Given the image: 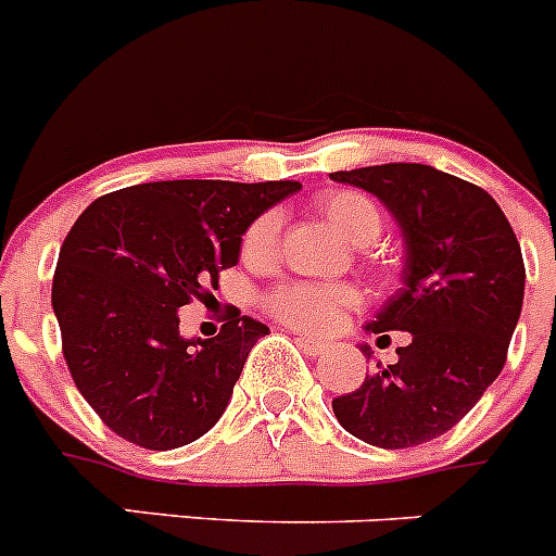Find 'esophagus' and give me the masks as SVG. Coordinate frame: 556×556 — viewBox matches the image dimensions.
I'll use <instances>...</instances> for the list:
<instances>
[{"instance_id": "34e87169", "label": "esophagus", "mask_w": 556, "mask_h": 556, "mask_svg": "<svg viewBox=\"0 0 556 556\" xmlns=\"http://www.w3.org/2000/svg\"><path fill=\"white\" fill-rule=\"evenodd\" d=\"M295 342H299V349H302L307 356H320V354H326V351H329V342L315 340V337H299Z\"/></svg>"}]
</instances>
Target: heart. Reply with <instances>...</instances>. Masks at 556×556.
<instances>
[{
	"mask_svg": "<svg viewBox=\"0 0 556 556\" xmlns=\"http://www.w3.org/2000/svg\"><path fill=\"white\" fill-rule=\"evenodd\" d=\"M318 211L334 225L340 236H345L356 247H367L383 230L381 207L362 191H326L318 197ZM279 232H282V214L271 207L247 227L241 243L243 254L252 261H268L279 247ZM268 304H271L274 315L293 329L320 334L340 320L342 309L356 304V293L345 285L290 282L274 290Z\"/></svg>",
	"mask_w": 556,
	"mask_h": 556,
	"instance_id": "heart-1",
	"label": "heart"
}]
</instances>
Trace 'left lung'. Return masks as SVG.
<instances>
[{
  "mask_svg": "<svg viewBox=\"0 0 556 556\" xmlns=\"http://www.w3.org/2000/svg\"><path fill=\"white\" fill-rule=\"evenodd\" d=\"M331 180L378 197L401 227L403 288L365 329L412 334L395 365L331 408L372 447L425 444L458 425L505 367L523 304L521 247L489 191L428 164H378ZM362 354L370 359V345Z\"/></svg>",
  "mask_w": 556,
  "mask_h": 556,
  "instance_id": "1",
  "label": "left lung"
}]
</instances>
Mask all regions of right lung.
<instances>
[{"label":"right lung","mask_w":556,"mask_h":556,"mask_svg":"<svg viewBox=\"0 0 556 556\" xmlns=\"http://www.w3.org/2000/svg\"><path fill=\"white\" fill-rule=\"evenodd\" d=\"M295 180H155L98 197L67 232L51 307L62 354L98 417L144 450L197 442L219 422L261 320L232 309L211 340L180 334L178 309L205 302L238 263L241 236Z\"/></svg>","instance_id":"right-lung-1"}]
</instances>
